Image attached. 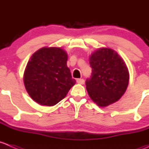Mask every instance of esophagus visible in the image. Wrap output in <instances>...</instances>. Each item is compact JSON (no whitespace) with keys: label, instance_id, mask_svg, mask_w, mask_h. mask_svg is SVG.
<instances>
[{"label":"esophagus","instance_id":"obj_1","mask_svg":"<svg viewBox=\"0 0 149 149\" xmlns=\"http://www.w3.org/2000/svg\"><path fill=\"white\" fill-rule=\"evenodd\" d=\"M77 82L79 84H81V85H83L85 83V80L83 79H77Z\"/></svg>","mask_w":149,"mask_h":149}]
</instances>
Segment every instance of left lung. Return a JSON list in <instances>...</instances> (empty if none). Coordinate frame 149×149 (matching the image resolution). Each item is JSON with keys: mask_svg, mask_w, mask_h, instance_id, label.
I'll list each match as a JSON object with an SVG mask.
<instances>
[{"mask_svg": "<svg viewBox=\"0 0 149 149\" xmlns=\"http://www.w3.org/2000/svg\"><path fill=\"white\" fill-rule=\"evenodd\" d=\"M91 77L85 85L88 95L98 106L107 107L118 101L129 82V72L124 60L111 48H98L90 57Z\"/></svg>", "mask_w": 149, "mask_h": 149, "instance_id": "left-lung-1", "label": "left lung"}]
</instances>
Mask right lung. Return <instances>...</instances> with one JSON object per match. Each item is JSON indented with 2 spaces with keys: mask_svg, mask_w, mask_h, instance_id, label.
Here are the masks:
<instances>
[{
  "mask_svg": "<svg viewBox=\"0 0 149 149\" xmlns=\"http://www.w3.org/2000/svg\"><path fill=\"white\" fill-rule=\"evenodd\" d=\"M67 54L56 47L40 48L25 68L24 83L29 96L40 105L54 106L68 93L76 81L67 67Z\"/></svg>",
  "mask_w": 149,
  "mask_h": 149,
  "instance_id": "right-lung-1",
  "label": "right lung"
}]
</instances>
